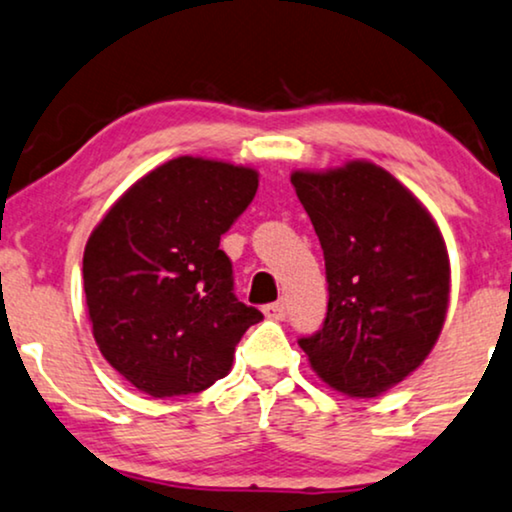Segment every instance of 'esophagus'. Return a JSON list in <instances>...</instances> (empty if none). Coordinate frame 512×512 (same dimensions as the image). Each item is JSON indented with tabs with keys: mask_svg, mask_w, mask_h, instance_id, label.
I'll list each match as a JSON object with an SVG mask.
<instances>
[{
	"mask_svg": "<svg viewBox=\"0 0 512 512\" xmlns=\"http://www.w3.org/2000/svg\"><path fill=\"white\" fill-rule=\"evenodd\" d=\"M262 313L271 320H283L285 318V304L283 302H274V304H267L262 309Z\"/></svg>",
	"mask_w": 512,
	"mask_h": 512,
	"instance_id": "obj_1",
	"label": "esophagus"
}]
</instances>
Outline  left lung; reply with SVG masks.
I'll return each mask as SVG.
<instances>
[{
	"label": "left lung",
	"instance_id": "8db88e82",
	"mask_svg": "<svg viewBox=\"0 0 512 512\" xmlns=\"http://www.w3.org/2000/svg\"><path fill=\"white\" fill-rule=\"evenodd\" d=\"M325 257L327 318L299 339L316 377L349 398H379L438 342L452 269L428 208L377 163L292 170Z\"/></svg>",
	"mask_w": 512,
	"mask_h": 512
}]
</instances>
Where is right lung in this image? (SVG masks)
Returning <instances> with one entry per match:
<instances>
[{"mask_svg":"<svg viewBox=\"0 0 512 512\" xmlns=\"http://www.w3.org/2000/svg\"><path fill=\"white\" fill-rule=\"evenodd\" d=\"M252 166L177 156L135 180L95 224L84 292L95 344L152 398L206 391L262 313L238 302L220 236L255 199Z\"/></svg>","mask_w":512,"mask_h":512,"instance_id":"1","label":"right lung"}]
</instances>
